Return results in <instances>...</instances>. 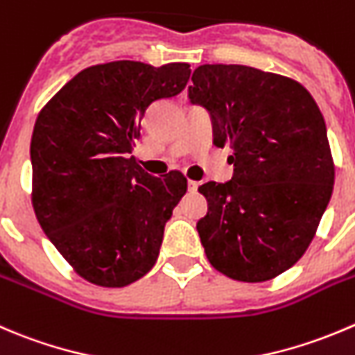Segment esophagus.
I'll use <instances>...</instances> for the list:
<instances>
[{"mask_svg": "<svg viewBox=\"0 0 355 355\" xmlns=\"http://www.w3.org/2000/svg\"><path fill=\"white\" fill-rule=\"evenodd\" d=\"M198 187H199V182H196V180H189V191H191V192H196V191H198Z\"/></svg>", "mask_w": 355, "mask_h": 355, "instance_id": "34e87169", "label": "esophagus"}]
</instances>
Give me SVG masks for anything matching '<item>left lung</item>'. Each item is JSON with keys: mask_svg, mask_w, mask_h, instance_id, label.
<instances>
[{"mask_svg": "<svg viewBox=\"0 0 355 355\" xmlns=\"http://www.w3.org/2000/svg\"><path fill=\"white\" fill-rule=\"evenodd\" d=\"M189 98L209 112L213 144L230 147L232 180L199 192L198 232L209 263L243 283L274 279L314 239L335 182L326 123L295 79L248 65L205 64Z\"/></svg>", "mask_w": 355, "mask_h": 355, "instance_id": "left-lung-1", "label": "left lung"}]
</instances>
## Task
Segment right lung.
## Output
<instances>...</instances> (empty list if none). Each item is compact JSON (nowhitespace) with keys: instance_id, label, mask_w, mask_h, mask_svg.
Wrapping results in <instances>:
<instances>
[{"instance_id":"1","label":"right lung","mask_w":355,"mask_h":355,"mask_svg":"<svg viewBox=\"0 0 355 355\" xmlns=\"http://www.w3.org/2000/svg\"><path fill=\"white\" fill-rule=\"evenodd\" d=\"M189 67L92 65L37 114L31 139L34 213L76 274L97 286H128L153 269L164 225L187 191L184 175L153 177L132 153L149 105L180 94Z\"/></svg>"}]
</instances>
